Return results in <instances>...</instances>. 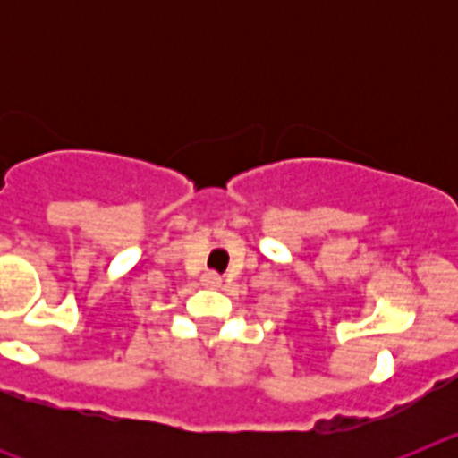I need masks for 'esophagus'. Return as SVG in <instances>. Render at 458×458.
<instances>
[{"mask_svg":"<svg viewBox=\"0 0 458 458\" xmlns=\"http://www.w3.org/2000/svg\"><path fill=\"white\" fill-rule=\"evenodd\" d=\"M204 284L206 286H220L222 284V277L217 273H206L204 275Z\"/></svg>","mask_w":458,"mask_h":458,"instance_id":"1","label":"esophagus"}]
</instances>
